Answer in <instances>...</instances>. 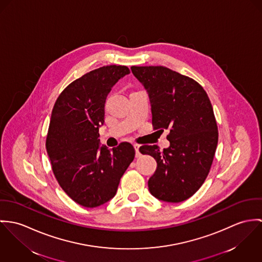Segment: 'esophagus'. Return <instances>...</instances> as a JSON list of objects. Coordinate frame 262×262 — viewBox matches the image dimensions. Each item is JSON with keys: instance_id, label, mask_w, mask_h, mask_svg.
<instances>
[{"instance_id": "34e87169", "label": "esophagus", "mask_w": 262, "mask_h": 262, "mask_svg": "<svg viewBox=\"0 0 262 262\" xmlns=\"http://www.w3.org/2000/svg\"><path fill=\"white\" fill-rule=\"evenodd\" d=\"M134 147H135V149H136V157H137V158H140V157L142 156L141 152H140V145L135 144Z\"/></svg>"}]
</instances>
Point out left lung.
Returning <instances> with one entry per match:
<instances>
[{"instance_id": "left-lung-1", "label": "left lung", "mask_w": 262, "mask_h": 262, "mask_svg": "<svg viewBox=\"0 0 262 262\" xmlns=\"http://www.w3.org/2000/svg\"><path fill=\"white\" fill-rule=\"evenodd\" d=\"M145 86L154 129H169L170 146L142 145L140 151L158 164L148 182L157 199L179 203L193 196L210 172L218 144V127L211 101L194 79L164 66H132Z\"/></svg>"}]
</instances>
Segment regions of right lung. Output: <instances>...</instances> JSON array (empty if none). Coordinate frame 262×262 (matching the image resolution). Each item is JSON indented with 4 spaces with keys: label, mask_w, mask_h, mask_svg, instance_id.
Wrapping results in <instances>:
<instances>
[{
    "label": "right lung",
    "mask_w": 262,
    "mask_h": 262,
    "mask_svg": "<svg viewBox=\"0 0 262 262\" xmlns=\"http://www.w3.org/2000/svg\"><path fill=\"white\" fill-rule=\"evenodd\" d=\"M129 73L126 66L94 69L71 82L52 110L46 148L62 190L86 208L106 203L117 194L120 178L135 159V148L120 143L99 146L104 104L112 88Z\"/></svg>",
    "instance_id": "add662e5"
}]
</instances>
